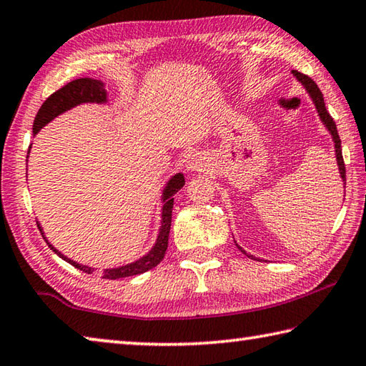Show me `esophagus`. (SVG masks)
Wrapping results in <instances>:
<instances>
[{
    "label": "esophagus",
    "instance_id": "34e87169",
    "mask_svg": "<svg viewBox=\"0 0 366 366\" xmlns=\"http://www.w3.org/2000/svg\"><path fill=\"white\" fill-rule=\"evenodd\" d=\"M187 171L189 172H204V171H208V162H206V158L200 154L192 155L190 160L187 162Z\"/></svg>",
    "mask_w": 366,
    "mask_h": 366
}]
</instances>
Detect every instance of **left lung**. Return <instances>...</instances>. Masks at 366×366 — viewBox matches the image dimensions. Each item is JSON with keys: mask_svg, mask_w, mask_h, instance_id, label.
<instances>
[{"mask_svg": "<svg viewBox=\"0 0 366 366\" xmlns=\"http://www.w3.org/2000/svg\"><path fill=\"white\" fill-rule=\"evenodd\" d=\"M293 73V76L297 79L299 83H301L304 86V89L307 91V94L310 96L312 102H314L315 105V110L318 117H320L322 123L325 124V128L328 129V132L331 134V139H333V144H335V155H336V163H337V169H340V176H341V181L344 184V189H345V166H344V160H342V152H341V139H340V134H337V129H336V123L333 122V118H331V115L328 114L327 107H325V101H323V94L322 91L318 89V86L315 84V81L312 78H309L307 75H304V73H299L297 70H293L291 71ZM237 244V248L240 249L244 256H248L251 259H256V261H262V259H257L252 254H249V252L244 251L240 244Z\"/></svg>", "mask_w": 366, "mask_h": 366, "instance_id": "obj_1", "label": "left lung"}]
</instances>
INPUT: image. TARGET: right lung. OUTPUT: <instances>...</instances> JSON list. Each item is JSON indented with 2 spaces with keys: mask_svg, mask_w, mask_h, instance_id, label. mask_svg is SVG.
<instances>
[{
  "mask_svg": "<svg viewBox=\"0 0 366 366\" xmlns=\"http://www.w3.org/2000/svg\"><path fill=\"white\" fill-rule=\"evenodd\" d=\"M83 104H99L105 105L109 104V96L107 89H105V83L101 79L94 78H78L73 79L69 84H65L64 88L56 91L54 94H51L46 99L41 109L38 110L35 117V122H33V137H35L39 131H41L46 124H49L52 119L57 118L59 115L65 114L71 109L78 107V105ZM30 149L29 147V155H26V162H29L30 157ZM185 179L182 172H176L174 176H171L168 181H166L164 187L162 190L160 203H162V216H160V229H158V234L155 238L154 247H152L144 256H141L136 261L118 265V267H110L104 269L101 272L102 278H109V280H118V278L124 277H132V275H141L144 272L154 269L155 265L160 264L164 257L166 248H168V237H169V229H171V214H172V203H174V197L179 190L184 187ZM38 222V221H36ZM38 227L41 230V235L48 243V247L56 252L59 257H62L64 261L71 264L73 267L86 272V274H96L97 269L91 267V265H84L81 262L73 261V259L62 254L57 248L52 247L46 238L43 227L38 222Z\"/></svg>",
  "mask_w": 366,
  "mask_h": 366,
  "instance_id": "right-lung-1",
  "label": "right lung"
}]
</instances>
